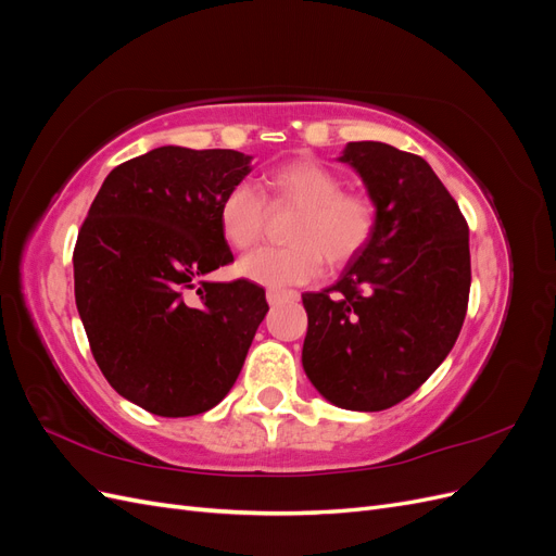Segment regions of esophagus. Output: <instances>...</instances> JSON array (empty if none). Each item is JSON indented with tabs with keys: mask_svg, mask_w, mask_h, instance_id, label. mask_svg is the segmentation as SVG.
<instances>
[{
	"mask_svg": "<svg viewBox=\"0 0 556 556\" xmlns=\"http://www.w3.org/2000/svg\"><path fill=\"white\" fill-rule=\"evenodd\" d=\"M296 299H299V294L294 290H268L266 292V301L271 306H278V304H282V301H296Z\"/></svg>",
	"mask_w": 556,
	"mask_h": 556,
	"instance_id": "esophagus-1",
	"label": "esophagus"
}]
</instances>
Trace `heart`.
Here are the masks:
<instances>
[{"instance_id": "obj_1", "label": "heart", "mask_w": 556, "mask_h": 556, "mask_svg": "<svg viewBox=\"0 0 556 556\" xmlns=\"http://www.w3.org/2000/svg\"><path fill=\"white\" fill-rule=\"evenodd\" d=\"M276 201L294 204L299 213L288 229L290 245L257 248L239 260L237 274L264 288H288L313 280L323 257L341 266L362 252L376 227L374 201L343 192V180L329 166L313 160H294L266 176ZM264 199L250 182H237L217 204L223 239L237 250L255 245L262 231Z\"/></svg>"}]
</instances>
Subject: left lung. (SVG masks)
I'll list each match as a JSON object with an SVG mask.
<instances>
[{
	"label": "left lung",
	"instance_id": "obj_1",
	"mask_svg": "<svg viewBox=\"0 0 556 556\" xmlns=\"http://www.w3.org/2000/svg\"><path fill=\"white\" fill-rule=\"evenodd\" d=\"M336 160L362 178L376 227L331 288L301 294V364L333 406L376 413L410 396L457 341L470 290L468 225L422 157L352 141Z\"/></svg>",
	"mask_w": 556,
	"mask_h": 556
}]
</instances>
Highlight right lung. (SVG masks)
I'll use <instances>...</instances> for the list:
<instances>
[{
  "label": "right lung",
  "mask_w": 556,
  "mask_h": 556,
  "mask_svg": "<svg viewBox=\"0 0 556 556\" xmlns=\"http://www.w3.org/2000/svg\"><path fill=\"white\" fill-rule=\"evenodd\" d=\"M250 162L239 150H150L106 176L78 231L74 292L94 362L153 415L217 406L268 311L255 282L206 280L233 260L217 204Z\"/></svg>",
  "instance_id": "right-lung-1"
}]
</instances>
